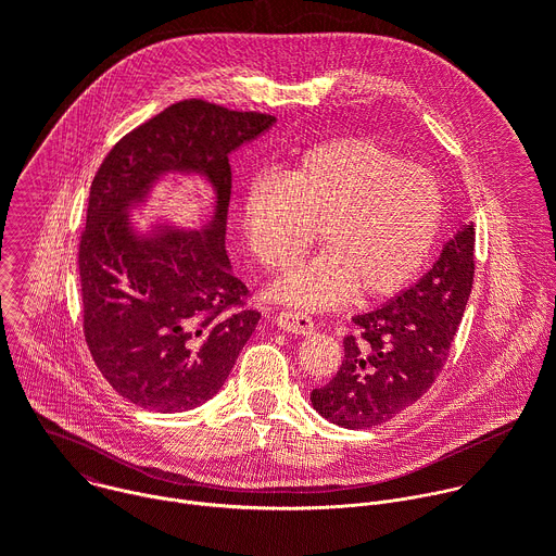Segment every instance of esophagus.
<instances>
[{"label": "esophagus", "mask_w": 556, "mask_h": 556, "mask_svg": "<svg viewBox=\"0 0 556 556\" xmlns=\"http://www.w3.org/2000/svg\"><path fill=\"white\" fill-rule=\"evenodd\" d=\"M275 324H277V328H281L286 332H292V334L309 337L314 332L312 319L303 312H279L275 316Z\"/></svg>", "instance_id": "1"}]
</instances>
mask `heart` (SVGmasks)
<instances>
[{
	"mask_svg": "<svg viewBox=\"0 0 556 556\" xmlns=\"http://www.w3.org/2000/svg\"><path fill=\"white\" fill-rule=\"evenodd\" d=\"M440 222L435 176L369 138L316 144L281 180L255 178L242 198L247 247L268 270L307 251L319 228L326 251L270 290L296 309H330L356 292L387 299L403 290L425 266Z\"/></svg>",
	"mask_w": 556,
	"mask_h": 556,
	"instance_id": "1",
	"label": "heart"
}]
</instances>
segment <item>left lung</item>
<instances>
[{"instance_id": "8db88e82", "label": "left lung", "mask_w": 556, "mask_h": 556, "mask_svg": "<svg viewBox=\"0 0 556 556\" xmlns=\"http://www.w3.org/2000/svg\"><path fill=\"white\" fill-rule=\"evenodd\" d=\"M475 275V228L464 224L418 283L378 309L354 316L337 376L312 389V407L343 429L391 420L429 391L442 371Z\"/></svg>"}]
</instances>
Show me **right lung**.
<instances>
[{
	"label": "right lung",
	"instance_id": "add662e5",
	"mask_svg": "<svg viewBox=\"0 0 556 556\" xmlns=\"http://www.w3.org/2000/svg\"><path fill=\"white\" fill-rule=\"evenodd\" d=\"M275 116L189 99L123 136L99 167L78 242L84 334L108 382L129 403L161 414L193 409L222 389L255 332L260 312L230 273L226 213L230 151ZM167 173H195L216 191L202 231L132 230L126 213Z\"/></svg>",
	"mask_w": 556,
	"mask_h": 556
}]
</instances>
